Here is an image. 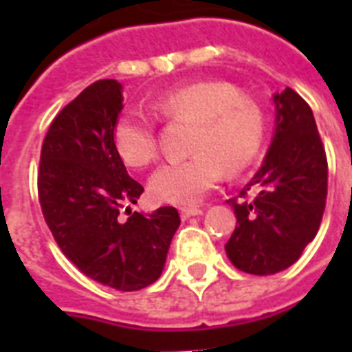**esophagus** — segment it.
<instances>
[{
    "instance_id": "34e87169",
    "label": "esophagus",
    "mask_w": 352,
    "mask_h": 352,
    "mask_svg": "<svg viewBox=\"0 0 352 352\" xmlns=\"http://www.w3.org/2000/svg\"><path fill=\"white\" fill-rule=\"evenodd\" d=\"M179 212H181L182 219H188V217H193V215L203 214V210L197 208V206H184V208H181Z\"/></svg>"
}]
</instances>
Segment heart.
<instances>
[{
    "instance_id": "1",
    "label": "heart",
    "mask_w": 352,
    "mask_h": 352,
    "mask_svg": "<svg viewBox=\"0 0 352 352\" xmlns=\"http://www.w3.org/2000/svg\"><path fill=\"white\" fill-rule=\"evenodd\" d=\"M153 111L168 122H193L186 159L168 160L149 179L155 201L193 204L219 182L223 170L237 175L250 168L267 138V113L228 82H197L155 98ZM113 144L127 166L144 168L159 153L155 118L140 109L122 113Z\"/></svg>"
}]
</instances>
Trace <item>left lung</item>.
<instances>
[{"mask_svg": "<svg viewBox=\"0 0 352 352\" xmlns=\"http://www.w3.org/2000/svg\"><path fill=\"white\" fill-rule=\"evenodd\" d=\"M276 133L261 168L228 201L237 226L225 245L243 272L268 276L298 261L327 201V155L316 120L294 89L274 96Z\"/></svg>", "mask_w": 352, "mask_h": 352, "instance_id": "left-lung-1", "label": "left lung"}]
</instances>
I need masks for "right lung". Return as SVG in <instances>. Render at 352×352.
I'll list each match as a JSON object with an SVG mask.
<instances>
[{
  "label": "right lung",
  "mask_w": 352,
  "mask_h": 352,
  "mask_svg": "<svg viewBox=\"0 0 352 352\" xmlns=\"http://www.w3.org/2000/svg\"><path fill=\"white\" fill-rule=\"evenodd\" d=\"M122 85L98 80L58 113L40 153L38 199L52 237L74 267L117 290L155 283L181 217L173 206L149 215L126 208L144 192L113 144Z\"/></svg>",
  "instance_id": "1"
}]
</instances>
